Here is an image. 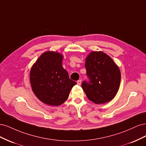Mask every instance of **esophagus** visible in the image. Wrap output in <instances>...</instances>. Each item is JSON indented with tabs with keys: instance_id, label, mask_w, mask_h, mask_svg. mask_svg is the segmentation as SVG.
Returning <instances> with one entry per match:
<instances>
[{
	"instance_id": "esophagus-1",
	"label": "esophagus",
	"mask_w": 146,
	"mask_h": 146,
	"mask_svg": "<svg viewBox=\"0 0 146 146\" xmlns=\"http://www.w3.org/2000/svg\"><path fill=\"white\" fill-rule=\"evenodd\" d=\"M81 83H82V80H78L77 81V84H78V85H80Z\"/></svg>"
}]
</instances>
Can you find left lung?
Segmentation results:
<instances>
[{
    "label": "left lung",
    "mask_w": 146,
    "mask_h": 146,
    "mask_svg": "<svg viewBox=\"0 0 146 146\" xmlns=\"http://www.w3.org/2000/svg\"><path fill=\"white\" fill-rule=\"evenodd\" d=\"M90 81H83L82 88L88 99L96 104L111 100L119 90L121 72L111 57L103 52H91L85 60Z\"/></svg>",
    "instance_id": "1"
}]
</instances>
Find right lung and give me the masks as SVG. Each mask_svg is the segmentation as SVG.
<instances>
[{
    "instance_id": "obj_1",
    "label": "right lung",
    "mask_w": 146,
    "mask_h": 146,
    "mask_svg": "<svg viewBox=\"0 0 146 146\" xmlns=\"http://www.w3.org/2000/svg\"><path fill=\"white\" fill-rule=\"evenodd\" d=\"M63 56L52 51L44 52L32 66L30 72L31 86L42 102L59 106L68 99L77 83L70 80L62 66Z\"/></svg>"
}]
</instances>
